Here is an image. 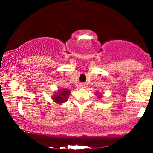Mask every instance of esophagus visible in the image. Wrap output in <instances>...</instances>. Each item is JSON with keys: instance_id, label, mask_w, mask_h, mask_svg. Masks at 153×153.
I'll use <instances>...</instances> for the list:
<instances>
[{"instance_id": "esophagus-1", "label": "esophagus", "mask_w": 153, "mask_h": 153, "mask_svg": "<svg viewBox=\"0 0 153 153\" xmlns=\"http://www.w3.org/2000/svg\"><path fill=\"white\" fill-rule=\"evenodd\" d=\"M80 88H85V85L83 83H80Z\"/></svg>"}]
</instances>
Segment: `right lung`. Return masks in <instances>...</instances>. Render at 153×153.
<instances>
[{"label":"right lung","instance_id":"add662e5","mask_svg":"<svg viewBox=\"0 0 153 153\" xmlns=\"http://www.w3.org/2000/svg\"><path fill=\"white\" fill-rule=\"evenodd\" d=\"M70 95V91L67 89H61L58 91V92L55 93L52 97L54 102L57 103H65L68 100V96Z\"/></svg>","mask_w":153,"mask_h":153}]
</instances>
